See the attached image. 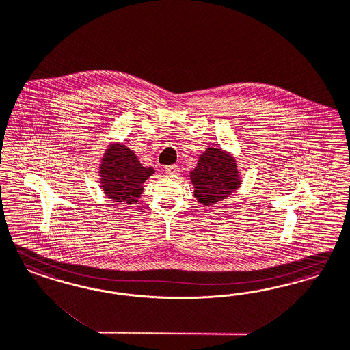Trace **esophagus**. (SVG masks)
Here are the masks:
<instances>
[{"mask_svg":"<svg viewBox=\"0 0 350 350\" xmlns=\"http://www.w3.org/2000/svg\"><path fill=\"white\" fill-rule=\"evenodd\" d=\"M165 173H168V174H177L178 173V167L177 165H168V167H165Z\"/></svg>","mask_w":350,"mask_h":350,"instance_id":"1","label":"esophagus"}]
</instances>
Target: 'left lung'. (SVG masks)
I'll use <instances>...</instances> for the list:
<instances>
[{
	"label": "left lung",
	"instance_id": "1",
	"mask_svg": "<svg viewBox=\"0 0 350 350\" xmlns=\"http://www.w3.org/2000/svg\"><path fill=\"white\" fill-rule=\"evenodd\" d=\"M199 204L211 206L228 199L241 185L237 159L221 147H208L189 173Z\"/></svg>",
	"mask_w": 350,
	"mask_h": 350
}]
</instances>
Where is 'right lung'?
I'll list each match as a JSON object with an SVG mask.
<instances>
[{
    "instance_id": "add662e5",
    "label": "right lung",
    "mask_w": 350,
    "mask_h": 350,
    "mask_svg": "<svg viewBox=\"0 0 350 350\" xmlns=\"http://www.w3.org/2000/svg\"><path fill=\"white\" fill-rule=\"evenodd\" d=\"M99 183L105 195L118 204L137 203L155 169L142 167L129 147L113 142L106 147L99 164Z\"/></svg>"
}]
</instances>
